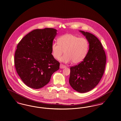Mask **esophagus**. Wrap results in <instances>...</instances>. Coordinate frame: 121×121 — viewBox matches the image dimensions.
Returning a JSON list of instances; mask_svg holds the SVG:
<instances>
[{
  "instance_id": "34e87169",
  "label": "esophagus",
  "mask_w": 121,
  "mask_h": 121,
  "mask_svg": "<svg viewBox=\"0 0 121 121\" xmlns=\"http://www.w3.org/2000/svg\"><path fill=\"white\" fill-rule=\"evenodd\" d=\"M60 69H64L66 67V66L63 65L62 64H60Z\"/></svg>"
}]
</instances>
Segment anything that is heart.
Here are the masks:
<instances>
[{
	"label": "heart",
	"instance_id": "obj_1",
	"mask_svg": "<svg viewBox=\"0 0 121 121\" xmlns=\"http://www.w3.org/2000/svg\"><path fill=\"white\" fill-rule=\"evenodd\" d=\"M58 42L52 44V56L55 59H59L64 51L65 54L60 58V60L65 63L71 61L74 64L81 62L85 57L89 47V42L87 39L72 34L59 37Z\"/></svg>",
	"mask_w": 121,
	"mask_h": 121
}]
</instances>
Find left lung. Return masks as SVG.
I'll return each instance as SVG.
<instances>
[{
  "instance_id": "left-lung-1",
  "label": "left lung",
  "mask_w": 121,
  "mask_h": 121,
  "mask_svg": "<svg viewBox=\"0 0 121 121\" xmlns=\"http://www.w3.org/2000/svg\"><path fill=\"white\" fill-rule=\"evenodd\" d=\"M89 42V50L84 60L71 66L69 83L72 88L80 93L93 89L102 78L106 63V56L102 45L93 34L79 31Z\"/></svg>"
}]
</instances>
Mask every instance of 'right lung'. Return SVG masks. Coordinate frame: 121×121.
Returning a JSON list of instances; mask_svg holds the SVG:
<instances>
[{
	"mask_svg": "<svg viewBox=\"0 0 121 121\" xmlns=\"http://www.w3.org/2000/svg\"><path fill=\"white\" fill-rule=\"evenodd\" d=\"M57 30L37 29L23 37L17 45L14 56L16 71L28 87L39 89L47 84L60 68L51 47Z\"/></svg>",
	"mask_w": 121,
	"mask_h": 121,
	"instance_id": "add662e5",
	"label": "right lung"
}]
</instances>
